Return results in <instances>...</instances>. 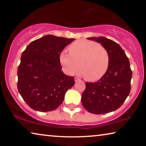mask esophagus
<instances>
[{
  "instance_id": "1",
  "label": "esophagus",
  "mask_w": 146,
  "mask_h": 146,
  "mask_svg": "<svg viewBox=\"0 0 146 146\" xmlns=\"http://www.w3.org/2000/svg\"><path fill=\"white\" fill-rule=\"evenodd\" d=\"M80 78H78L77 77H75V82H78V81H80Z\"/></svg>"
}]
</instances>
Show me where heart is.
<instances>
[{"mask_svg": "<svg viewBox=\"0 0 146 146\" xmlns=\"http://www.w3.org/2000/svg\"><path fill=\"white\" fill-rule=\"evenodd\" d=\"M70 54L62 52L59 60L64 71L74 75L80 69L82 75L88 81L100 79L108 71L110 56L103 46L94 41L82 39L74 42L69 46Z\"/></svg>", "mask_w": 146, "mask_h": 146, "instance_id": "1", "label": "heart"}]
</instances>
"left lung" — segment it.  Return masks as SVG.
Here are the masks:
<instances>
[{
	"label": "left lung",
	"instance_id": "1",
	"mask_svg": "<svg viewBox=\"0 0 146 146\" xmlns=\"http://www.w3.org/2000/svg\"><path fill=\"white\" fill-rule=\"evenodd\" d=\"M100 43L108 51V71L95 82H86L82 104L93 114H104L117 110L123 104L131 90L132 71L129 59L120 45L104 36L88 38Z\"/></svg>",
	"mask_w": 146,
	"mask_h": 146
}]
</instances>
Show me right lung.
<instances>
[{"label": "right lung", "instance_id": "obj_1", "mask_svg": "<svg viewBox=\"0 0 146 146\" xmlns=\"http://www.w3.org/2000/svg\"><path fill=\"white\" fill-rule=\"evenodd\" d=\"M74 38L48 35L34 40L21 55L17 88L31 109L41 112L56 110L75 84L73 76L62 71L59 55Z\"/></svg>", "mask_w": 146, "mask_h": 146}]
</instances>
